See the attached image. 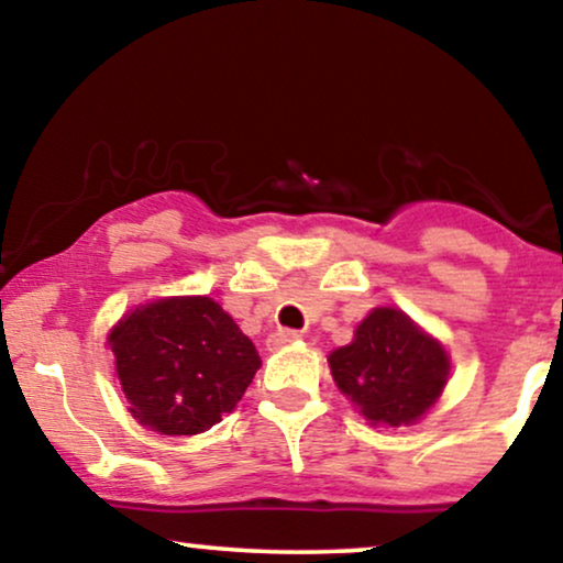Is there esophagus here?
<instances>
[{
  "label": "esophagus",
  "instance_id": "34e87169",
  "mask_svg": "<svg viewBox=\"0 0 563 563\" xmlns=\"http://www.w3.org/2000/svg\"><path fill=\"white\" fill-rule=\"evenodd\" d=\"M299 330H279V333L272 335V341H268V345H284V343H295L299 341Z\"/></svg>",
  "mask_w": 563,
  "mask_h": 563
}]
</instances>
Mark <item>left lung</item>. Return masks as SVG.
<instances>
[{
	"instance_id": "obj_1",
	"label": "left lung",
	"mask_w": 563,
	"mask_h": 563,
	"mask_svg": "<svg viewBox=\"0 0 563 563\" xmlns=\"http://www.w3.org/2000/svg\"><path fill=\"white\" fill-rule=\"evenodd\" d=\"M330 372L368 422L410 426L441 397L449 356L402 310L379 307L351 345L330 353Z\"/></svg>"
}]
</instances>
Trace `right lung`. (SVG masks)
Here are the masks:
<instances>
[{"mask_svg": "<svg viewBox=\"0 0 563 563\" xmlns=\"http://www.w3.org/2000/svg\"><path fill=\"white\" fill-rule=\"evenodd\" d=\"M130 412L164 435H197L233 410L261 358L210 297L158 299L112 330Z\"/></svg>", "mask_w": 563, "mask_h": 563, "instance_id": "1", "label": "right lung"}]
</instances>
